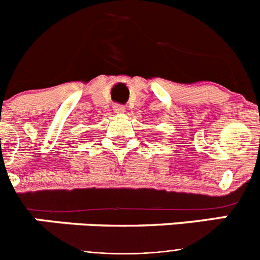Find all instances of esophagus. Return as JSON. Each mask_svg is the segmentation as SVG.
I'll return each mask as SVG.
<instances>
[{
  "instance_id": "1",
  "label": "esophagus",
  "mask_w": 260,
  "mask_h": 260,
  "mask_svg": "<svg viewBox=\"0 0 260 260\" xmlns=\"http://www.w3.org/2000/svg\"><path fill=\"white\" fill-rule=\"evenodd\" d=\"M114 113L117 114H123L125 113V107L123 105H119V104H116L114 105Z\"/></svg>"
}]
</instances>
